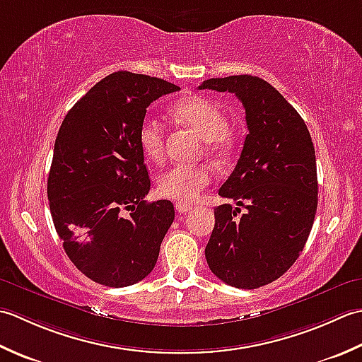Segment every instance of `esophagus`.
<instances>
[{"instance_id": "obj_1", "label": "esophagus", "mask_w": 362, "mask_h": 362, "mask_svg": "<svg viewBox=\"0 0 362 362\" xmlns=\"http://www.w3.org/2000/svg\"><path fill=\"white\" fill-rule=\"evenodd\" d=\"M175 209H176V212H180V214H186V212H189L192 209V204L180 202V203L175 204Z\"/></svg>"}]
</instances>
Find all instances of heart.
Instances as JSON below:
<instances>
[{
    "label": "heart",
    "instance_id": "obj_1",
    "mask_svg": "<svg viewBox=\"0 0 362 362\" xmlns=\"http://www.w3.org/2000/svg\"><path fill=\"white\" fill-rule=\"evenodd\" d=\"M172 114L187 124L206 140L209 151L225 154L231 148V137L226 134L225 112L216 103L192 95L178 100L172 106ZM139 145L144 156L158 162L164 156V128L154 119H146L140 124ZM212 173L206 165H173L159 176L158 192L165 198L178 202H194L209 186Z\"/></svg>",
    "mask_w": 362,
    "mask_h": 362
}]
</instances>
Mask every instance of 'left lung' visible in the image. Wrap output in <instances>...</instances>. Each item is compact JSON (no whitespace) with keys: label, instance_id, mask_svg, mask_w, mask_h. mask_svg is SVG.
I'll use <instances>...</instances> for the list:
<instances>
[{"label":"left lung","instance_id":"obj_1","mask_svg":"<svg viewBox=\"0 0 362 362\" xmlns=\"http://www.w3.org/2000/svg\"><path fill=\"white\" fill-rule=\"evenodd\" d=\"M198 88L231 92L248 134L218 195L245 208L214 209L216 226L204 255L214 275L239 289L275 281L297 261L317 211V167L311 134L300 114L267 81L252 75L212 78Z\"/></svg>","mask_w":362,"mask_h":362}]
</instances>
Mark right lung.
I'll return each mask as SVG.
<instances>
[{"instance_id":"1","label":"right lung","mask_w":362,"mask_h":362,"mask_svg":"<svg viewBox=\"0 0 362 362\" xmlns=\"http://www.w3.org/2000/svg\"><path fill=\"white\" fill-rule=\"evenodd\" d=\"M178 90L160 78L110 73L59 128L47 190L51 217L70 261L95 283L136 284L156 265L175 209L168 200H144L150 178L137 136L146 107ZM123 210L132 211L128 218Z\"/></svg>"}]
</instances>
